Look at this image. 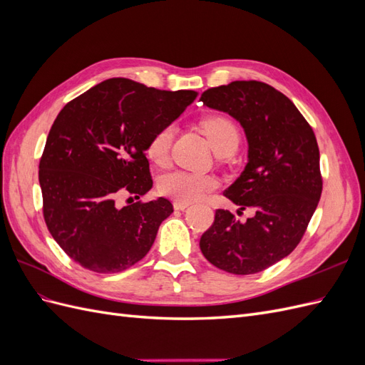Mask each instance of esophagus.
<instances>
[{
  "mask_svg": "<svg viewBox=\"0 0 365 365\" xmlns=\"http://www.w3.org/2000/svg\"><path fill=\"white\" fill-rule=\"evenodd\" d=\"M190 205V202H182V201H173V208L175 210H185Z\"/></svg>",
  "mask_w": 365,
  "mask_h": 365,
  "instance_id": "esophagus-1",
  "label": "esophagus"
}]
</instances>
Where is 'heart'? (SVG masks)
Listing matches in <instances>:
<instances>
[{"mask_svg": "<svg viewBox=\"0 0 365 365\" xmlns=\"http://www.w3.org/2000/svg\"><path fill=\"white\" fill-rule=\"evenodd\" d=\"M201 129L207 135L210 145L219 153L224 150H236L240 141V130L233 120L225 115H210L201 120ZM173 141V126L160 128L149 138L146 145L148 158L157 165H164L169 160ZM217 187L213 175L195 173L187 170H172L164 173L158 180V192L175 201L193 202L201 200L208 192Z\"/></svg>", "mask_w": 365, "mask_h": 365, "instance_id": "heart-1", "label": "heart"}]
</instances>
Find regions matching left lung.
Wrapping results in <instances>:
<instances>
[{
	"label": "left lung",
	"instance_id": "obj_1",
	"mask_svg": "<svg viewBox=\"0 0 365 365\" xmlns=\"http://www.w3.org/2000/svg\"><path fill=\"white\" fill-rule=\"evenodd\" d=\"M201 102L235 117L248 140L245 170L224 195L247 220L217 208L200 240L216 268L256 274L300 244L323 190L319 150L311 125L288 97L259 81H235L208 88Z\"/></svg>",
	"mask_w": 365,
	"mask_h": 365
}]
</instances>
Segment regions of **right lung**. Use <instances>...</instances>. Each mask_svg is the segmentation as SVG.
<instances>
[{
    "label": "right lung",
    "instance_id": "right-lung-1",
    "mask_svg": "<svg viewBox=\"0 0 365 365\" xmlns=\"http://www.w3.org/2000/svg\"><path fill=\"white\" fill-rule=\"evenodd\" d=\"M197 93L163 91L123 77L93 86L62 108L39 161L42 213L59 247L94 272H120L149 252L169 200L152 189L146 145ZM130 204L120 207V197Z\"/></svg>",
    "mask_w": 365,
    "mask_h": 365
}]
</instances>
